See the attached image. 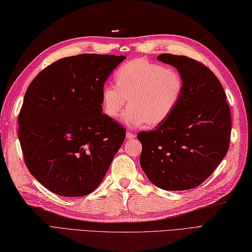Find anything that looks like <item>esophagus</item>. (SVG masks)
<instances>
[{
  "label": "esophagus",
  "instance_id": "esophagus-1",
  "mask_svg": "<svg viewBox=\"0 0 252 252\" xmlns=\"http://www.w3.org/2000/svg\"><path fill=\"white\" fill-rule=\"evenodd\" d=\"M126 138H127V140H132V139L136 138V134H134L133 132L127 131V133H126Z\"/></svg>",
  "mask_w": 252,
  "mask_h": 252
}]
</instances>
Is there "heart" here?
<instances>
[{
  "mask_svg": "<svg viewBox=\"0 0 252 252\" xmlns=\"http://www.w3.org/2000/svg\"><path fill=\"white\" fill-rule=\"evenodd\" d=\"M115 85L101 88L102 112L108 118L118 119L123 108V122L128 126L161 125L179 105L184 90L181 73L172 67L134 59L123 64L115 72Z\"/></svg>",
  "mask_w": 252,
  "mask_h": 252,
  "instance_id": "obj_1",
  "label": "heart"
}]
</instances>
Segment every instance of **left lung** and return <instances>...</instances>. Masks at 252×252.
Masks as SVG:
<instances>
[{"label":"left lung","mask_w":252,"mask_h":252,"mask_svg":"<svg viewBox=\"0 0 252 252\" xmlns=\"http://www.w3.org/2000/svg\"><path fill=\"white\" fill-rule=\"evenodd\" d=\"M158 61L176 67L184 90L179 105L155 130L141 131L140 164L154 185L164 190L198 187L229 150L232 120L221 83L193 59L162 53Z\"/></svg>","instance_id":"1"}]
</instances>
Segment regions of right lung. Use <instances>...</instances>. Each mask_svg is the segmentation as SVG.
I'll return each mask as SVG.
<instances>
[{
    "instance_id": "obj_1",
    "label": "right lung",
    "mask_w": 252,
    "mask_h": 252,
    "mask_svg": "<svg viewBox=\"0 0 252 252\" xmlns=\"http://www.w3.org/2000/svg\"><path fill=\"white\" fill-rule=\"evenodd\" d=\"M125 57L79 54L42 69L24 95L18 137L36 180L62 197L99 186L126 129L102 113L100 92Z\"/></svg>"
}]
</instances>
